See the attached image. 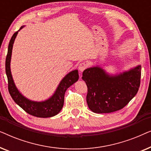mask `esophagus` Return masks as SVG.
<instances>
[{
    "mask_svg": "<svg viewBox=\"0 0 151 151\" xmlns=\"http://www.w3.org/2000/svg\"><path fill=\"white\" fill-rule=\"evenodd\" d=\"M88 67V65L86 63H81L79 65V67H78V69L80 71H83L84 69H86Z\"/></svg>",
    "mask_w": 151,
    "mask_h": 151,
    "instance_id": "obj_1",
    "label": "esophagus"
}]
</instances>
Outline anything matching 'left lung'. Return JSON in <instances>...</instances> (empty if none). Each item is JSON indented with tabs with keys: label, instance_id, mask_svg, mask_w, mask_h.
Returning <instances> with one entry per match:
<instances>
[{
	"label": "left lung",
	"instance_id": "8db88e82",
	"mask_svg": "<svg viewBox=\"0 0 151 151\" xmlns=\"http://www.w3.org/2000/svg\"><path fill=\"white\" fill-rule=\"evenodd\" d=\"M82 78L87 86L88 108L97 113H112L123 109L137 94L141 66L114 77L100 67L88 68L83 71Z\"/></svg>",
	"mask_w": 151,
	"mask_h": 151
}]
</instances>
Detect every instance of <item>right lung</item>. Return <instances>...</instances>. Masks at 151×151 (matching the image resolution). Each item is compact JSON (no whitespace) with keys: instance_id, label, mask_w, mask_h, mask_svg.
I'll list each match as a JSON object with an SVG mask.
<instances>
[{"instance_id":"right-lung-1","label":"right lung","mask_w":151,"mask_h":151,"mask_svg":"<svg viewBox=\"0 0 151 151\" xmlns=\"http://www.w3.org/2000/svg\"><path fill=\"white\" fill-rule=\"evenodd\" d=\"M22 28V27L20 28V29H21ZM18 32L14 33L9 41L5 60V71L8 81V90L10 96L14 102L29 114L38 117H50L54 116L63 108L65 91L70 86L78 81L79 78L78 70L70 72L63 78L55 94L48 100L42 102H36L27 100L22 96L17 90L10 71V60H11L12 47H13L14 40L18 34Z\"/></svg>"}]
</instances>
